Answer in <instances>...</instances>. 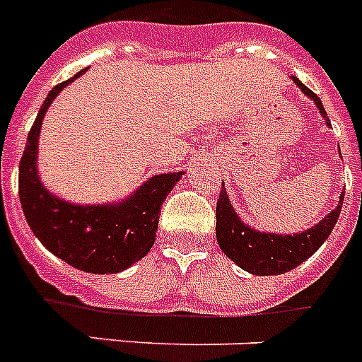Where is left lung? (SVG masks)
<instances>
[{
  "label": "left lung",
  "instance_id": "8db88e82",
  "mask_svg": "<svg viewBox=\"0 0 362 362\" xmlns=\"http://www.w3.org/2000/svg\"><path fill=\"white\" fill-rule=\"evenodd\" d=\"M292 79L305 95L314 100V104L318 105L320 113L324 115L325 119L327 113L322 105V100L314 95L307 85L301 83L296 76H292ZM325 120H327L329 126V119ZM342 199L344 193L340 195L339 206L334 208L329 216H325L318 225H314L313 228L293 234V236H290V234L281 236V234L257 232L247 225H243L242 219L236 216L234 208L230 206V201H228L225 187L221 184V193H219L216 208L217 243L232 262H236L245 272L252 273V275H281V273H286L293 267H298L308 257H313L314 252L320 249V245L327 240L340 216Z\"/></svg>",
  "mask_w": 362,
  "mask_h": 362
}]
</instances>
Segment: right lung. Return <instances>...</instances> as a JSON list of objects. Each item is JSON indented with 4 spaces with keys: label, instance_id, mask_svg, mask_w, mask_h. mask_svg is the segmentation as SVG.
I'll return each mask as SVG.
<instances>
[{
    "label": "right lung",
    "instance_id": "right-lung-1",
    "mask_svg": "<svg viewBox=\"0 0 362 362\" xmlns=\"http://www.w3.org/2000/svg\"><path fill=\"white\" fill-rule=\"evenodd\" d=\"M83 72L55 85L38 111L20 161V202L33 234L55 257L83 272L119 273L151 251L161 204L184 173L152 176L128 201L113 206H78L49 195L37 175L40 126L52 100Z\"/></svg>",
    "mask_w": 362,
    "mask_h": 362
}]
</instances>
